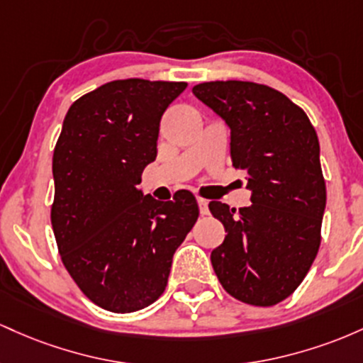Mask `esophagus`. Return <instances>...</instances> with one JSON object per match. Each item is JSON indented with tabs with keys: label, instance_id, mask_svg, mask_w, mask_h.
<instances>
[{
	"label": "esophagus",
	"instance_id": "34e87169",
	"mask_svg": "<svg viewBox=\"0 0 363 363\" xmlns=\"http://www.w3.org/2000/svg\"><path fill=\"white\" fill-rule=\"evenodd\" d=\"M197 203H199V209H201V214H209V202L206 199L197 197Z\"/></svg>",
	"mask_w": 363,
	"mask_h": 363
}]
</instances>
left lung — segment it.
<instances>
[{
    "mask_svg": "<svg viewBox=\"0 0 363 363\" xmlns=\"http://www.w3.org/2000/svg\"><path fill=\"white\" fill-rule=\"evenodd\" d=\"M192 92L231 128V161L252 190L238 211L209 203L228 233L211 252L214 272L236 300L271 307L300 286L319 252L325 182L315 128L267 85L216 80Z\"/></svg>",
    "mask_w": 363,
    "mask_h": 363,
    "instance_id": "left-lung-1",
    "label": "left lung"
}]
</instances>
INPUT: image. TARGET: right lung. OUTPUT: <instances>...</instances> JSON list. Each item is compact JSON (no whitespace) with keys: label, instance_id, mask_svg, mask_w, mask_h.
<instances>
[{"label":"right lung","instance_id":"add662e5","mask_svg":"<svg viewBox=\"0 0 363 363\" xmlns=\"http://www.w3.org/2000/svg\"><path fill=\"white\" fill-rule=\"evenodd\" d=\"M185 82L113 80L70 106L52 154L51 225L61 262L91 302L116 313L164 291L173 254L199 218L194 194L142 195L160 121Z\"/></svg>","mask_w":363,"mask_h":363}]
</instances>
